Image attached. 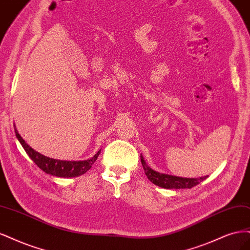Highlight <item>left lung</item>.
Here are the masks:
<instances>
[{
	"label": "left lung",
	"mask_w": 250,
	"mask_h": 250,
	"mask_svg": "<svg viewBox=\"0 0 250 250\" xmlns=\"http://www.w3.org/2000/svg\"><path fill=\"white\" fill-rule=\"evenodd\" d=\"M141 163L146 172L147 179L152 183L157 185L159 187H162L165 189H185V188H192L198 185L201 181L207 179V176L199 179H187V178H180V176L169 175L160 173L155 170H152L150 167H148L144 161L143 157L141 156Z\"/></svg>",
	"instance_id": "obj_1"
}]
</instances>
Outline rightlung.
<instances>
[{
  "label": "right lung",
  "mask_w": 250,
  "mask_h": 250,
  "mask_svg": "<svg viewBox=\"0 0 250 250\" xmlns=\"http://www.w3.org/2000/svg\"><path fill=\"white\" fill-rule=\"evenodd\" d=\"M14 131L21 146L26 150L31 160L45 173L52 174L54 176H59V178H75V176L82 175L89 170L100 155L99 151L91 159L85 161H62L52 159L39 154L38 151L29 146L25 140L21 138L17 128H14Z\"/></svg>",
  "instance_id": "add662e5"
}]
</instances>
